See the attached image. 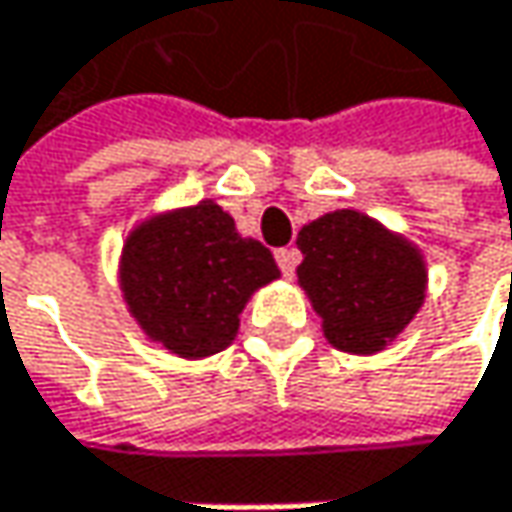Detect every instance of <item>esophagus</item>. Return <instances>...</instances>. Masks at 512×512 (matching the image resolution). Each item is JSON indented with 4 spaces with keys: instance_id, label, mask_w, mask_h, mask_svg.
Returning a JSON list of instances; mask_svg holds the SVG:
<instances>
[{
    "instance_id": "1",
    "label": "esophagus",
    "mask_w": 512,
    "mask_h": 512,
    "mask_svg": "<svg viewBox=\"0 0 512 512\" xmlns=\"http://www.w3.org/2000/svg\"><path fill=\"white\" fill-rule=\"evenodd\" d=\"M275 260H278L281 272L290 278V275H293V269H296V263H299V252H296L293 246H287V249H278V252H275Z\"/></svg>"
}]
</instances>
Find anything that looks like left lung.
<instances>
[{
  "label": "left lung",
  "instance_id": "obj_1",
  "mask_svg": "<svg viewBox=\"0 0 512 512\" xmlns=\"http://www.w3.org/2000/svg\"><path fill=\"white\" fill-rule=\"evenodd\" d=\"M299 287L323 338L350 356L388 350L427 299L430 269L415 240L361 210H332L302 225Z\"/></svg>",
  "mask_w": 512,
  "mask_h": 512
}]
</instances>
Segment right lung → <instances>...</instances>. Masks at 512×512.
Here are the masks:
<instances>
[{"label":"right lung","mask_w":512,"mask_h":512,"mask_svg":"<svg viewBox=\"0 0 512 512\" xmlns=\"http://www.w3.org/2000/svg\"><path fill=\"white\" fill-rule=\"evenodd\" d=\"M275 278L272 252L210 198L139 219L118 255L121 299L139 332L189 361L231 347L243 308Z\"/></svg>","instance_id":"right-lung-1"}]
</instances>
